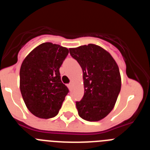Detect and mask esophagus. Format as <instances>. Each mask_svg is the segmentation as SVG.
<instances>
[{
	"label": "esophagus",
	"instance_id": "obj_1",
	"mask_svg": "<svg viewBox=\"0 0 150 150\" xmlns=\"http://www.w3.org/2000/svg\"><path fill=\"white\" fill-rule=\"evenodd\" d=\"M73 86H74V83H69V84H68V88H70V89H71V88H73Z\"/></svg>",
	"mask_w": 150,
	"mask_h": 150
}]
</instances>
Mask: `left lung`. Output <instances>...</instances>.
Returning <instances> with one entry per match:
<instances>
[{
	"instance_id": "obj_1",
	"label": "left lung",
	"mask_w": 150,
	"mask_h": 150,
	"mask_svg": "<svg viewBox=\"0 0 150 150\" xmlns=\"http://www.w3.org/2000/svg\"><path fill=\"white\" fill-rule=\"evenodd\" d=\"M83 72L85 92L76 102L82 119L96 122L109 114L121 89V76L117 64L110 54L95 44L69 49Z\"/></svg>"
}]
</instances>
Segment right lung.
I'll list each match as a JSON object with an SVG mask.
<instances>
[{"mask_svg":"<svg viewBox=\"0 0 150 150\" xmlns=\"http://www.w3.org/2000/svg\"><path fill=\"white\" fill-rule=\"evenodd\" d=\"M69 53L60 45L43 43L24 59L20 68V91L33 115L50 119L59 113L69 90L61 80L59 68Z\"/></svg>","mask_w":150,"mask_h":150,"instance_id":"add662e5","label":"right lung"}]
</instances>
